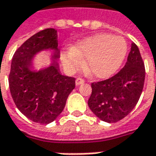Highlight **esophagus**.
<instances>
[{
  "instance_id": "obj_1",
  "label": "esophagus",
  "mask_w": 156,
  "mask_h": 156,
  "mask_svg": "<svg viewBox=\"0 0 156 156\" xmlns=\"http://www.w3.org/2000/svg\"><path fill=\"white\" fill-rule=\"evenodd\" d=\"M83 83H84V79L83 78H80V77H78L76 79V85H79V84H81Z\"/></svg>"
}]
</instances>
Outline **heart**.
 I'll list each match as a JSON object with an SVG mask.
<instances>
[{
  "mask_svg": "<svg viewBox=\"0 0 156 156\" xmlns=\"http://www.w3.org/2000/svg\"><path fill=\"white\" fill-rule=\"evenodd\" d=\"M127 45L120 37L97 34L80 42L64 58L65 65L73 68L86 58L85 71L93 77L108 78L119 68L126 55Z\"/></svg>",
  "mask_w": 156,
  "mask_h": 156,
  "instance_id": "obj_1",
  "label": "heart"
}]
</instances>
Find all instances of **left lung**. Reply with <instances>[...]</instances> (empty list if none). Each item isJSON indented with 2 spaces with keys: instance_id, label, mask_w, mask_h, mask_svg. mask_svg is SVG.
<instances>
[{
  "instance_id": "left-lung-1",
  "label": "left lung",
  "mask_w": 156,
  "mask_h": 156,
  "mask_svg": "<svg viewBox=\"0 0 156 156\" xmlns=\"http://www.w3.org/2000/svg\"><path fill=\"white\" fill-rule=\"evenodd\" d=\"M145 66L136 43L125 66L113 77L91 83L90 108L105 122L115 123L124 119L135 108L144 89Z\"/></svg>"
}]
</instances>
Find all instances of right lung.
I'll return each instance as SVG.
<instances>
[{"label": "right lung", "instance_id": "add662e5", "mask_svg": "<svg viewBox=\"0 0 156 156\" xmlns=\"http://www.w3.org/2000/svg\"><path fill=\"white\" fill-rule=\"evenodd\" d=\"M56 50L51 67L38 73L30 72L33 55L42 49ZM56 30H42L27 39L12 56L9 88L16 107L27 118L38 124H49L63 111L66 99L75 88V78L59 72Z\"/></svg>", "mask_w": 156, "mask_h": 156}]
</instances>
